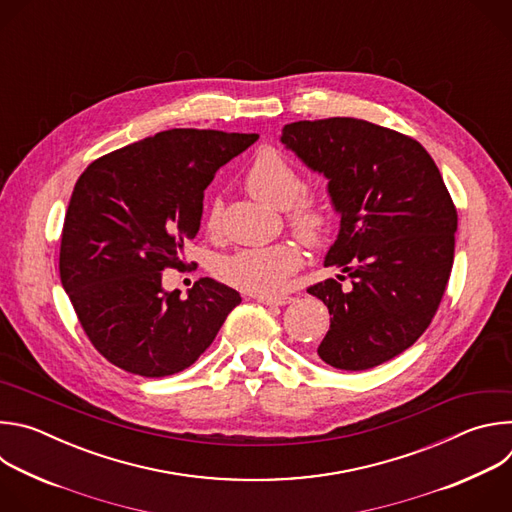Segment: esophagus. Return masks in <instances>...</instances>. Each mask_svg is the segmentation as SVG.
Wrapping results in <instances>:
<instances>
[{
	"mask_svg": "<svg viewBox=\"0 0 512 512\" xmlns=\"http://www.w3.org/2000/svg\"><path fill=\"white\" fill-rule=\"evenodd\" d=\"M255 300L259 304H265V306H285V304H289L291 298H287V296H275V298H271V296H255Z\"/></svg>",
	"mask_w": 512,
	"mask_h": 512,
	"instance_id": "1",
	"label": "esophagus"
}]
</instances>
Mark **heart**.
Instances as JSON below:
<instances>
[{
  "mask_svg": "<svg viewBox=\"0 0 512 512\" xmlns=\"http://www.w3.org/2000/svg\"><path fill=\"white\" fill-rule=\"evenodd\" d=\"M247 190L277 208H287V227L304 243H320L332 221V210L322 192L304 190L302 172L287 156L273 148L261 150L247 174ZM221 218V204L214 202L206 216V229L214 233ZM302 265V253L294 243H275L259 249H241L223 257L216 273L229 285L253 296H275L283 289L285 279Z\"/></svg>",
  "mask_w": 512,
  "mask_h": 512,
  "instance_id": "b5f03b06",
  "label": "heart"
}]
</instances>
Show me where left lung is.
Instances as JSON below:
<instances>
[{"instance_id":"left-lung-1","label":"left lung","mask_w":512,"mask_h":512,"mask_svg":"<svg viewBox=\"0 0 512 512\" xmlns=\"http://www.w3.org/2000/svg\"><path fill=\"white\" fill-rule=\"evenodd\" d=\"M281 143L328 178L340 233L324 265L352 277L350 291L336 279L308 287L332 316L318 354L340 371L373 369L407 350L440 308L454 263V200L419 141L371 121H296Z\"/></svg>"}]
</instances>
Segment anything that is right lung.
<instances>
[{
    "label": "right lung",
    "instance_id": "right-lung-1",
    "mask_svg": "<svg viewBox=\"0 0 512 512\" xmlns=\"http://www.w3.org/2000/svg\"><path fill=\"white\" fill-rule=\"evenodd\" d=\"M257 133L168 129L125 145L81 174L60 241V281L91 344L139 377L176 375L198 360L241 304L202 277L182 300L162 271L180 269L200 229L204 190Z\"/></svg>",
    "mask_w": 512,
    "mask_h": 512
}]
</instances>
